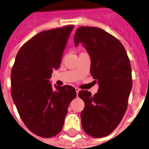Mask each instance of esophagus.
<instances>
[{
	"instance_id": "obj_1",
	"label": "esophagus",
	"mask_w": 149,
	"mask_h": 149,
	"mask_svg": "<svg viewBox=\"0 0 149 149\" xmlns=\"http://www.w3.org/2000/svg\"><path fill=\"white\" fill-rule=\"evenodd\" d=\"M75 89H76L77 94V95H78V93H79V88H78V87H75Z\"/></svg>"
}]
</instances>
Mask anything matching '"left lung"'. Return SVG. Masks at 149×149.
Returning a JSON list of instances; mask_svg holds the SVG:
<instances>
[{"mask_svg": "<svg viewBox=\"0 0 149 149\" xmlns=\"http://www.w3.org/2000/svg\"><path fill=\"white\" fill-rule=\"evenodd\" d=\"M87 49L91 60V74L98 84L94 95L79 91L85 107L80 116L86 134L93 138L106 137L117 127L127 109L132 88L131 65L121 42L102 29L80 26L74 36Z\"/></svg>", "mask_w": 149, "mask_h": 149, "instance_id": "obj_1", "label": "left lung"}]
</instances>
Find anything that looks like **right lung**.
Wrapping results in <instances>:
<instances>
[{
  "label": "right lung",
  "instance_id": "1",
  "mask_svg": "<svg viewBox=\"0 0 149 149\" xmlns=\"http://www.w3.org/2000/svg\"><path fill=\"white\" fill-rule=\"evenodd\" d=\"M73 26L40 32L26 42L11 69V94L24 124L34 134L52 138L62 130L68 107L77 97L73 87L52 88L54 69L60 66Z\"/></svg>",
  "mask_w": 149,
  "mask_h": 149
}]
</instances>
